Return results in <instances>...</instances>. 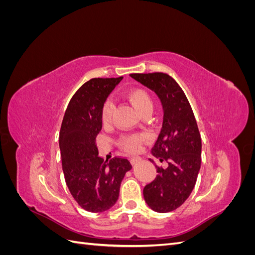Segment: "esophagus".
I'll return each instance as SVG.
<instances>
[{
	"mask_svg": "<svg viewBox=\"0 0 255 255\" xmlns=\"http://www.w3.org/2000/svg\"><path fill=\"white\" fill-rule=\"evenodd\" d=\"M140 160H141L140 157H132V158H130V163H132V165H136V164L139 163Z\"/></svg>",
	"mask_w": 255,
	"mask_h": 255,
	"instance_id": "34e87169",
	"label": "esophagus"
}]
</instances>
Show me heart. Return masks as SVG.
I'll return each instance as SVG.
<instances>
[{
    "instance_id": "1",
    "label": "heart",
    "mask_w": 255,
    "mask_h": 255,
    "mask_svg": "<svg viewBox=\"0 0 255 255\" xmlns=\"http://www.w3.org/2000/svg\"><path fill=\"white\" fill-rule=\"evenodd\" d=\"M128 99L132 103L135 109L141 115L148 112H152L153 110V101L149 95V92L141 88H134L128 91ZM114 112V103L111 99L107 100L103 106L102 118L105 123H109L112 120V116ZM145 137L142 135H134L123 138L122 143L125 148L129 152H137L140 149L141 143L144 141Z\"/></svg>"
}]
</instances>
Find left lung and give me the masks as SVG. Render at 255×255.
I'll use <instances>...</instances> for the list:
<instances>
[{"label": "left lung", "mask_w": 255, "mask_h": 255, "mask_svg": "<svg viewBox=\"0 0 255 255\" xmlns=\"http://www.w3.org/2000/svg\"><path fill=\"white\" fill-rule=\"evenodd\" d=\"M129 75L155 92L163 106V127L152 155L167 161L168 166L164 169L155 165L158 174L143 188V198L153 211L171 212L190 196L200 172L202 142L197 121L184 91L170 75L160 72Z\"/></svg>", "instance_id": "8db88e82"}]
</instances>
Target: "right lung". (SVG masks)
<instances>
[{"instance_id":"right-lung-1","label":"right lung","mask_w":255,"mask_h":255,"mask_svg":"<svg viewBox=\"0 0 255 255\" xmlns=\"http://www.w3.org/2000/svg\"><path fill=\"white\" fill-rule=\"evenodd\" d=\"M122 79L85 83L72 97L61 123L59 149L66 184L79 205L91 213L105 212L116 204L123 177L132 169L127 158L104 160L96 145L103 106Z\"/></svg>"}]
</instances>
